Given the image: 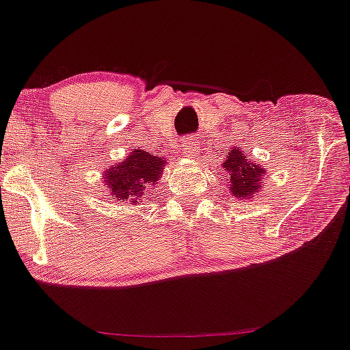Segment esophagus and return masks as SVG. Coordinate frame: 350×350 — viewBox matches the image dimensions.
<instances>
[{
	"instance_id": "1",
	"label": "esophagus",
	"mask_w": 350,
	"mask_h": 350,
	"mask_svg": "<svg viewBox=\"0 0 350 350\" xmlns=\"http://www.w3.org/2000/svg\"><path fill=\"white\" fill-rule=\"evenodd\" d=\"M200 152V149H198V142L195 139H185V142H183V154L186 155V157H193V155H196Z\"/></svg>"
}]
</instances>
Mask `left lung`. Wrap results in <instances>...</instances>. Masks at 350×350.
I'll return each instance as SVG.
<instances>
[{
    "label": "left lung",
    "mask_w": 350,
    "mask_h": 350,
    "mask_svg": "<svg viewBox=\"0 0 350 350\" xmlns=\"http://www.w3.org/2000/svg\"><path fill=\"white\" fill-rule=\"evenodd\" d=\"M228 174V189L237 200H249L262 189V178L266 169L247 159L241 147H234L221 164Z\"/></svg>",
    "instance_id": "1"
}]
</instances>
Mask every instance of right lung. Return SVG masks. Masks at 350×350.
<instances>
[{
	"label": "right lung",
	"instance_id": "right-lung-1",
	"mask_svg": "<svg viewBox=\"0 0 350 350\" xmlns=\"http://www.w3.org/2000/svg\"><path fill=\"white\" fill-rule=\"evenodd\" d=\"M165 161L142 149H133L122 162L105 169L103 179L116 203L140 204L162 178Z\"/></svg>",
	"mask_w": 350,
	"mask_h": 350
}]
</instances>
